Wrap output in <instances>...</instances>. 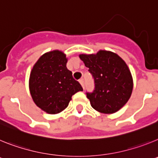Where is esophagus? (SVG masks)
Returning a JSON list of instances; mask_svg holds the SVG:
<instances>
[{
    "mask_svg": "<svg viewBox=\"0 0 158 158\" xmlns=\"http://www.w3.org/2000/svg\"><path fill=\"white\" fill-rule=\"evenodd\" d=\"M79 82H80V84H81V85L82 88H83V89H85V82H84L83 79H80V81H79Z\"/></svg>",
    "mask_w": 158,
    "mask_h": 158,
    "instance_id": "esophagus-1",
    "label": "esophagus"
}]
</instances>
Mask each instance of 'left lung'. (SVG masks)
<instances>
[{
	"mask_svg": "<svg viewBox=\"0 0 158 158\" xmlns=\"http://www.w3.org/2000/svg\"><path fill=\"white\" fill-rule=\"evenodd\" d=\"M79 57L94 79V90L86 93L92 107L104 114L122 108L133 90V79L126 62L118 54L107 51Z\"/></svg>",
	"mask_w": 158,
	"mask_h": 158,
	"instance_id": "obj_1",
	"label": "left lung"
}]
</instances>
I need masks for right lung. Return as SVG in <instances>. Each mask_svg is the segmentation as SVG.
I'll return each mask as SVG.
<instances>
[{
	"label": "right lung",
	"mask_w": 158,
	"mask_h": 158,
	"mask_svg": "<svg viewBox=\"0 0 158 158\" xmlns=\"http://www.w3.org/2000/svg\"><path fill=\"white\" fill-rule=\"evenodd\" d=\"M65 54L53 51L43 54L31 69L29 89L35 104L48 114H57L69 105L73 95L83 91L67 69Z\"/></svg>",
	"instance_id": "add662e5"
}]
</instances>
